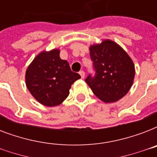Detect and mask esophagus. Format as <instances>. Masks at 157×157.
<instances>
[{
    "label": "esophagus",
    "mask_w": 157,
    "mask_h": 157,
    "mask_svg": "<svg viewBox=\"0 0 157 157\" xmlns=\"http://www.w3.org/2000/svg\"><path fill=\"white\" fill-rule=\"evenodd\" d=\"M79 74L81 75V78H82V79H83L84 77H85V71H80V72H79Z\"/></svg>",
    "instance_id": "obj_1"
}]
</instances>
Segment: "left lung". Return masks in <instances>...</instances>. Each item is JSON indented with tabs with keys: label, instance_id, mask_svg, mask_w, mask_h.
<instances>
[{
	"label": "left lung",
	"instance_id": "8db88e82",
	"mask_svg": "<svg viewBox=\"0 0 157 157\" xmlns=\"http://www.w3.org/2000/svg\"><path fill=\"white\" fill-rule=\"evenodd\" d=\"M94 76L86 82L104 103L117 102L126 94L134 82L135 69L131 58L114 41L104 40L90 47Z\"/></svg>",
	"mask_w": 157,
	"mask_h": 157
}]
</instances>
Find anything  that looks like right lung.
I'll list each match as a JSON object with an SVG mask.
<instances>
[{
    "label": "right lung",
    "mask_w": 157,
    "mask_h": 157,
    "mask_svg": "<svg viewBox=\"0 0 157 157\" xmlns=\"http://www.w3.org/2000/svg\"><path fill=\"white\" fill-rule=\"evenodd\" d=\"M58 49L42 51L26 71V86L32 95L47 107L58 106L69 94L71 85L81 76L73 72L68 62L59 56Z\"/></svg>",
    "instance_id": "right-lung-1"
}]
</instances>
